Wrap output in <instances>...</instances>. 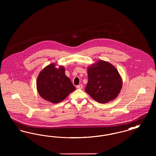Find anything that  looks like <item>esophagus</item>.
Segmentation results:
<instances>
[{
	"label": "esophagus",
	"mask_w": 156,
	"mask_h": 156,
	"mask_svg": "<svg viewBox=\"0 0 156 156\" xmlns=\"http://www.w3.org/2000/svg\"><path fill=\"white\" fill-rule=\"evenodd\" d=\"M76 88L77 89H82L83 88V86H82V85L80 84V85L76 86Z\"/></svg>",
	"instance_id": "1"
}]
</instances>
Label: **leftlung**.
Masks as SVG:
<instances>
[{
    "label": "left lung",
    "mask_w": 156,
    "mask_h": 156,
    "mask_svg": "<svg viewBox=\"0 0 156 156\" xmlns=\"http://www.w3.org/2000/svg\"><path fill=\"white\" fill-rule=\"evenodd\" d=\"M87 72L88 82L85 90L95 101L106 104L118 96L123 81L117 69L110 62L98 60L88 67Z\"/></svg>",
    "instance_id": "left-lung-1"
}]
</instances>
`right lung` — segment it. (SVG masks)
<instances>
[{
	"label": "right lung",
	"mask_w": 156,
	"mask_h": 156,
	"mask_svg": "<svg viewBox=\"0 0 156 156\" xmlns=\"http://www.w3.org/2000/svg\"><path fill=\"white\" fill-rule=\"evenodd\" d=\"M51 63L43 68L37 77V89L40 97L53 104L64 100L75 90L71 80L65 74V68Z\"/></svg>",
	"instance_id": "1"
}]
</instances>
